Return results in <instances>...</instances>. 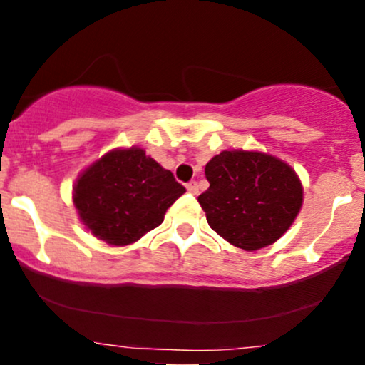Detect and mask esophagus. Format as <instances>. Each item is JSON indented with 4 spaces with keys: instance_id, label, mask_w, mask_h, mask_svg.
Here are the masks:
<instances>
[{
    "instance_id": "esophagus-1",
    "label": "esophagus",
    "mask_w": 365,
    "mask_h": 365,
    "mask_svg": "<svg viewBox=\"0 0 365 365\" xmlns=\"http://www.w3.org/2000/svg\"><path fill=\"white\" fill-rule=\"evenodd\" d=\"M187 190L190 192L192 195H197V194H199V185H197L195 180H192V182H188V183H187Z\"/></svg>"
}]
</instances>
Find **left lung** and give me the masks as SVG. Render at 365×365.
I'll return each mask as SVG.
<instances>
[{
    "label": "left lung",
    "mask_w": 365,
    "mask_h": 365,
    "mask_svg": "<svg viewBox=\"0 0 365 365\" xmlns=\"http://www.w3.org/2000/svg\"><path fill=\"white\" fill-rule=\"evenodd\" d=\"M209 188L199 195L212 230L244 250L271 245L290 228L302 185L287 163L250 150H223L206 165Z\"/></svg>",
    "instance_id": "left-lung-1"
}]
</instances>
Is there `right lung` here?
Wrapping results in <instances>:
<instances>
[{
  "mask_svg": "<svg viewBox=\"0 0 365 365\" xmlns=\"http://www.w3.org/2000/svg\"><path fill=\"white\" fill-rule=\"evenodd\" d=\"M185 187L139 148L116 149L89 166L73 188V204L92 235L128 245L165 220Z\"/></svg>",
  "mask_w": 365,
  "mask_h": 365,
  "instance_id": "1",
  "label": "right lung"
}]
</instances>
